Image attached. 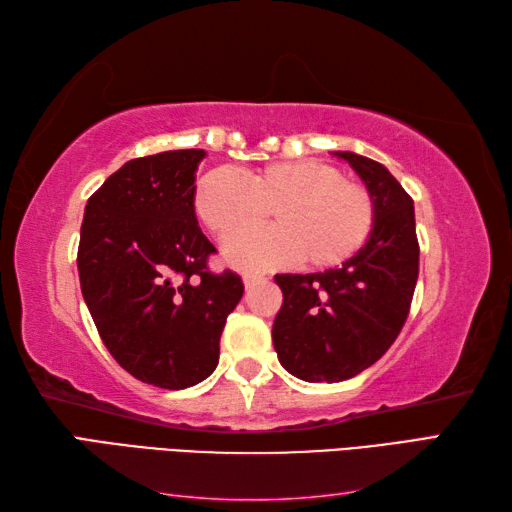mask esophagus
I'll use <instances>...</instances> for the list:
<instances>
[{
	"label": "esophagus",
	"mask_w": 512,
	"mask_h": 512,
	"mask_svg": "<svg viewBox=\"0 0 512 512\" xmlns=\"http://www.w3.org/2000/svg\"><path fill=\"white\" fill-rule=\"evenodd\" d=\"M266 277L264 275H255V273H246L244 275V286L246 288H253L255 284H259V281H264Z\"/></svg>",
	"instance_id": "esophagus-1"
}]
</instances>
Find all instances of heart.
Wrapping results in <instances>:
<instances>
[{"label": "heart", "mask_w": 512, "mask_h": 512, "mask_svg": "<svg viewBox=\"0 0 512 512\" xmlns=\"http://www.w3.org/2000/svg\"><path fill=\"white\" fill-rule=\"evenodd\" d=\"M195 213L220 242L256 230L265 213L275 229L233 242V266L264 270L301 259L308 268H332L352 257L374 226V200L363 184L319 160L273 162L204 173L193 193Z\"/></svg>", "instance_id": "b5f03b06"}]
</instances>
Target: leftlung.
Here are the masks:
<instances>
[{
  "label": "left lung",
  "instance_id": "1",
  "mask_svg": "<svg viewBox=\"0 0 512 512\" xmlns=\"http://www.w3.org/2000/svg\"><path fill=\"white\" fill-rule=\"evenodd\" d=\"M350 162L374 200L367 242L341 268L277 275L284 303L273 323L279 363L308 383H341L374 365L407 321L418 281L413 200L380 162L334 151Z\"/></svg>",
  "mask_w": 512,
  "mask_h": 512
}]
</instances>
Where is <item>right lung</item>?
Wrapping results in <instances>:
<instances>
[{
    "instance_id": "add662e5",
    "label": "right lung",
    "mask_w": 512,
    "mask_h": 512,
    "mask_svg": "<svg viewBox=\"0 0 512 512\" xmlns=\"http://www.w3.org/2000/svg\"><path fill=\"white\" fill-rule=\"evenodd\" d=\"M204 149L134 158L85 204L81 292L107 350L134 378L184 389L213 374L239 275L206 266L193 193Z\"/></svg>"
}]
</instances>
